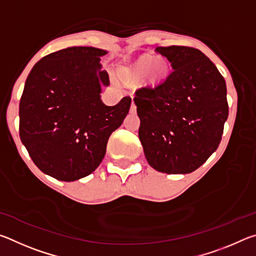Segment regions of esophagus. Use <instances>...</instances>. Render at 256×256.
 I'll return each instance as SVG.
<instances>
[{"instance_id":"1","label":"esophagus","mask_w":256,"mask_h":256,"mask_svg":"<svg viewBox=\"0 0 256 256\" xmlns=\"http://www.w3.org/2000/svg\"><path fill=\"white\" fill-rule=\"evenodd\" d=\"M136 104H134V102H132L131 110H130V112H136Z\"/></svg>"}]
</instances>
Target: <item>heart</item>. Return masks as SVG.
<instances>
[{"instance_id": "heart-1", "label": "heart", "mask_w": 256, "mask_h": 256, "mask_svg": "<svg viewBox=\"0 0 256 256\" xmlns=\"http://www.w3.org/2000/svg\"><path fill=\"white\" fill-rule=\"evenodd\" d=\"M154 64H155L154 66L153 65ZM152 65L154 66L152 68H154V74L158 76H162L167 70L166 64H164V62H156L154 63V58H151V56H144V58L138 60V62L136 63V70L138 73H146L152 68Z\"/></svg>"}]
</instances>
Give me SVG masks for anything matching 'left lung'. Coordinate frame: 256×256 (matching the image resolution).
<instances>
[{"label": "left lung", "mask_w": 256, "mask_h": 256, "mask_svg": "<svg viewBox=\"0 0 256 256\" xmlns=\"http://www.w3.org/2000/svg\"><path fill=\"white\" fill-rule=\"evenodd\" d=\"M172 71L134 97L140 118L138 138L156 170L188 174L214 152L228 118L226 81L201 50L157 47Z\"/></svg>", "instance_id": "8db88e82"}]
</instances>
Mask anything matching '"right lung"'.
Wrapping results in <instances>:
<instances>
[{"label":"right lung","instance_id":"add662e5","mask_svg":"<svg viewBox=\"0 0 256 256\" xmlns=\"http://www.w3.org/2000/svg\"><path fill=\"white\" fill-rule=\"evenodd\" d=\"M106 54L94 47H68L38 60L26 80L19 105L21 142L34 164L58 180L92 174L130 110V97L115 106L102 102V86H110L100 64Z\"/></svg>","mask_w":256,"mask_h":256}]
</instances>
